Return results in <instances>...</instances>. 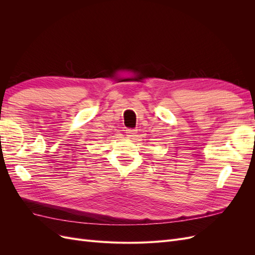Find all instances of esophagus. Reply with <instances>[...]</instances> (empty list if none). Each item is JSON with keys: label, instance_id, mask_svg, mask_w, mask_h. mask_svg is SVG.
<instances>
[{"label": "esophagus", "instance_id": "1", "mask_svg": "<svg viewBox=\"0 0 255 255\" xmlns=\"http://www.w3.org/2000/svg\"><path fill=\"white\" fill-rule=\"evenodd\" d=\"M136 133H137V129H134V128H128V129H127V135H128V137L135 136Z\"/></svg>", "mask_w": 255, "mask_h": 255}]
</instances>
